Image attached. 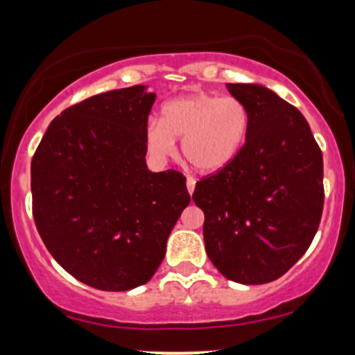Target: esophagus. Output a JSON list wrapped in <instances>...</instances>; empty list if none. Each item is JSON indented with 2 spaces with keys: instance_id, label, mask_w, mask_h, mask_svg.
Segmentation results:
<instances>
[{
  "instance_id": "obj_1",
  "label": "esophagus",
  "mask_w": 355,
  "mask_h": 355,
  "mask_svg": "<svg viewBox=\"0 0 355 355\" xmlns=\"http://www.w3.org/2000/svg\"><path fill=\"white\" fill-rule=\"evenodd\" d=\"M187 190H189L190 195L193 193V190H195V178L187 177Z\"/></svg>"
}]
</instances>
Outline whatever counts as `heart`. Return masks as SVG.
<instances>
[{"label": "heart", "mask_w": 355, "mask_h": 355, "mask_svg": "<svg viewBox=\"0 0 355 355\" xmlns=\"http://www.w3.org/2000/svg\"><path fill=\"white\" fill-rule=\"evenodd\" d=\"M248 133V112L234 96L191 93L170 100L162 118L145 128L148 153L157 160L170 157L175 138H182V155L200 173H217L242 150Z\"/></svg>", "instance_id": "heart-1"}]
</instances>
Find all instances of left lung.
<instances>
[{"label": "left lung", "mask_w": 355, "mask_h": 355, "mask_svg": "<svg viewBox=\"0 0 355 355\" xmlns=\"http://www.w3.org/2000/svg\"><path fill=\"white\" fill-rule=\"evenodd\" d=\"M248 133L234 162L195 185L203 240L223 277L277 280L311 247L324 209L322 152L302 113L260 85L229 83Z\"/></svg>", "instance_id": "left-lung-1"}]
</instances>
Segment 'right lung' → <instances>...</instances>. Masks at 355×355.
Returning <instances> with one entry per match:
<instances>
[{"mask_svg": "<svg viewBox=\"0 0 355 355\" xmlns=\"http://www.w3.org/2000/svg\"><path fill=\"white\" fill-rule=\"evenodd\" d=\"M155 96L135 85L63 110L31 160L40 237L68 274L98 291L148 282L190 203L180 172L146 168Z\"/></svg>", "mask_w": 355, "mask_h": 355, "instance_id": "add662e5", "label": "right lung"}]
</instances>
